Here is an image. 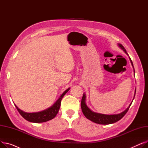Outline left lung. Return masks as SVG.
<instances>
[{"label":"left lung","mask_w":148,"mask_h":148,"mask_svg":"<svg viewBox=\"0 0 148 148\" xmlns=\"http://www.w3.org/2000/svg\"><path fill=\"white\" fill-rule=\"evenodd\" d=\"M118 45L122 50H123V51L124 52H125L127 54H128L125 49L124 48V47L122 44H118ZM129 58L131 61V65L133 66V68H134L133 62H132V60L130 57H129ZM134 72H135L134 69ZM136 89L135 90L134 97L136 95ZM134 98H133V99H134ZM131 104H132V102L131 103V104H130V106H128V107L125 110H124L123 112H122V113H121L119 114H101V113L92 112L90 109V108L87 106V105L86 104V94H83V97L82 99V101H81V108H82V112H83V114L87 119H89L90 121L94 122L96 123L102 124V125H108V124L115 123L116 122H118V121H119L121 119H122L128 111L129 108L131 106Z\"/></svg>","instance_id":"8db88e82"}]
</instances>
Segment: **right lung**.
Instances as JSON below:
<instances>
[{
	"label": "right lung",
	"mask_w": 148,
	"mask_h": 148,
	"mask_svg": "<svg viewBox=\"0 0 148 148\" xmlns=\"http://www.w3.org/2000/svg\"><path fill=\"white\" fill-rule=\"evenodd\" d=\"M69 89L70 88L67 89L63 94L60 95L59 99L56 101V102L52 106L41 112L36 113H27L20 110L15 104L14 105L15 107H16L17 110L18 111V112L20 113V114L22 116V117L23 118H25L27 121L34 123L45 122L53 119L54 118H55V116L58 113V112L59 110L61 100Z\"/></svg>",
	"instance_id": "add662e5"
}]
</instances>
